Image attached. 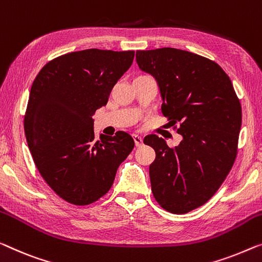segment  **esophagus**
<instances>
[{"label":"esophagus","mask_w":262,"mask_h":262,"mask_svg":"<svg viewBox=\"0 0 262 262\" xmlns=\"http://www.w3.org/2000/svg\"><path fill=\"white\" fill-rule=\"evenodd\" d=\"M133 139H134V141H135V146L136 147H141L142 146V138L141 136H139V135H133Z\"/></svg>","instance_id":"34e87169"}]
</instances>
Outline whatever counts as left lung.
<instances>
[{"label": "left lung", "mask_w": 262, "mask_h": 262, "mask_svg": "<svg viewBox=\"0 0 262 262\" xmlns=\"http://www.w3.org/2000/svg\"><path fill=\"white\" fill-rule=\"evenodd\" d=\"M136 62L151 74L161 112L182 135L168 147L144 138L156 158L149 166L151 192L163 209L185 214L205 205L225 181L237 154L241 104L227 74L215 62L175 48L138 50Z\"/></svg>", "instance_id": "1"}]
</instances>
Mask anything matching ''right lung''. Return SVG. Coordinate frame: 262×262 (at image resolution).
<instances>
[{"label": "right lung", "mask_w": 262, "mask_h": 262, "mask_svg": "<svg viewBox=\"0 0 262 262\" xmlns=\"http://www.w3.org/2000/svg\"><path fill=\"white\" fill-rule=\"evenodd\" d=\"M134 50L85 49L53 58L31 85L25 134L38 173L64 201L87 206L108 193L134 149L126 132L100 135L92 116L134 60Z\"/></svg>", "instance_id": "right-lung-1"}]
</instances>
